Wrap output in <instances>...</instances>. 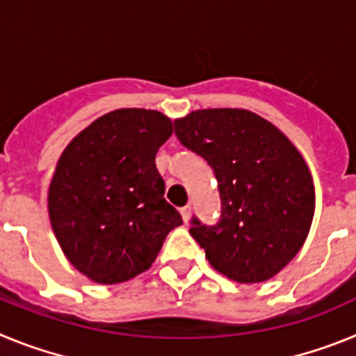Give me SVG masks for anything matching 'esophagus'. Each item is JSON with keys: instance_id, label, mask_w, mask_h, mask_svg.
<instances>
[{"instance_id": "34e87169", "label": "esophagus", "mask_w": 356, "mask_h": 356, "mask_svg": "<svg viewBox=\"0 0 356 356\" xmlns=\"http://www.w3.org/2000/svg\"><path fill=\"white\" fill-rule=\"evenodd\" d=\"M191 212H193V209H191V207H188V205H185L184 209H180V213H181V217H184L185 222H187L188 219H191Z\"/></svg>"}]
</instances>
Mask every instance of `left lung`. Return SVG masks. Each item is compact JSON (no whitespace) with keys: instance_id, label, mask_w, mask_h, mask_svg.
I'll list each match as a JSON object with an SVG mask.
<instances>
[{"instance_id":"1","label":"left lung","mask_w":356,"mask_h":356,"mask_svg":"<svg viewBox=\"0 0 356 356\" xmlns=\"http://www.w3.org/2000/svg\"><path fill=\"white\" fill-rule=\"evenodd\" d=\"M175 134L209 162L219 184V221L207 226L194 217L188 229L210 266L238 284L278 275L303 246L316 210L300 151L244 108L196 110L176 119Z\"/></svg>"}]
</instances>
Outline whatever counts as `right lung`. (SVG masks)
<instances>
[{
  "mask_svg": "<svg viewBox=\"0 0 356 356\" xmlns=\"http://www.w3.org/2000/svg\"><path fill=\"white\" fill-rule=\"evenodd\" d=\"M171 134V119L156 110H114L58 159L49 221L69 262L96 284H121L149 269L163 238L181 225L155 165Z\"/></svg>",
  "mask_w": 356,
  "mask_h": 356,
  "instance_id": "right-lung-1",
  "label": "right lung"
}]
</instances>
